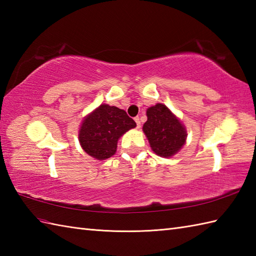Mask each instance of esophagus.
Wrapping results in <instances>:
<instances>
[{"label": "esophagus", "mask_w": 256, "mask_h": 256, "mask_svg": "<svg viewBox=\"0 0 256 256\" xmlns=\"http://www.w3.org/2000/svg\"><path fill=\"white\" fill-rule=\"evenodd\" d=\"M134 120H135V122H136V128H140V118H138V116H136V118H135Z\"/></svg>", "instance_id": "34e87169"}]
</instances>
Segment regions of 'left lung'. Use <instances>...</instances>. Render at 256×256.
Here are the masks:
<instances>
[{"mask_svg":"<svg viewBox=\"0 0 256 256\" xmlns=\"http://www.w3.org/2000/svg\"><path fill=\"white\" fill-rule=\"evenodd\" d=\"M146 116L148 121L143 125V131L154 153L166 158L178 153L187 138L180 120L162 103L148 108Z\"/></svg>","mask_w":256,"mask_h":256,"instance_id":"1","label":"left lung"}]
</instances>
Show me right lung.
Listing matches in <instances>:
<instances>
[{
	"label": "right lung",
	"mask_w": 256,
	"mask_h": 256,
	"mask_svg": "<svg viewBox=\"0 0 256 256\" xmlns=\"http://www.w3.org/2000/svg\"><path fill=\"white\" fill-rule=\"evenodd\" d=\"M135 126L136 123L124 110L101 104L84 118L79 142L86 154L103 160L116 154L118 138Z\"/></svg>",
	"instance_id": "1"
}]
</instances>
